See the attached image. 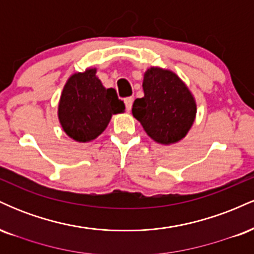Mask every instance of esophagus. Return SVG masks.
Here are the masks:
<instances>
[{"label": "esophagus", "mask_w": 254, "mask_h": 254, "mask_svg": "<svg viewBox=\"0 0 254 254\" xmlns=\"http://www.w3.org/2000/svg\"><path fill=\"white\" fill-rule=\"evenodd\" d=\"M124 104H125V107H127V112H130L131 111V107H132V104H133V98H127L124 99Z\"/></svg>", "instance_id": "34e87169"}]
</instances>
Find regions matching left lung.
Wrapping results in <instances>:
<instances>
[{"label":"left lung","instance_id":"left-lung-1","mask_svg":"<svg viewBox=\"0 0 254 254\" xmlns=\"http://www.w3.org/2000/svg\"><path fill=\"white\" fill-rule=\"evenodd\" d=\"M144 97L136 99L132 115L156 143L182 141L196 121L197 103L188 84L174 71L150 66L143 74Z\"/></svg>","mask_w":254,"mask_h":254}]
</instances>
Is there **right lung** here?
Instances as JSON below:
<instances>
[{
    "label": "right lung",
    "instance_id": "right-lung-1",
    "mask_svg": "<svg viewBox=\"0 0 254 254\" xmlns=\"http://www.w3.org/2000/svg\"><path fill=\"white\" fill-rule=\"evenodd\" d=\"M125 112L113 88H105L97 68L74 72L64 84L57 116L64 132L80 143L94 141L104 132L113 115Z\"/></svg>",
    "mask_w": 254,
    "mask_h": 254
}]
</instances>
